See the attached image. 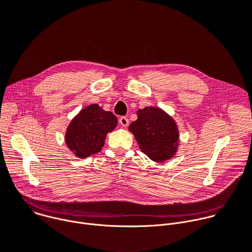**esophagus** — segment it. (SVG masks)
Masks as SVG:
<instances>
[{
	"instance_id": "obj_1",
	"label": "esophagus",
	"mask_w": 252,
	"mask_h": 252,
	"mask_svg": "<svg viewBox=\"0 0 252 252\" xmlns=\"http://www.w3.org/2000/svg\"><path fill=\"white\" fill-rule=\"evenodd\" d=\"M120 124L124 126V127H127L128 126V119L126 117H121L120 120H119Z\"/></svg>"
}]
</instances>
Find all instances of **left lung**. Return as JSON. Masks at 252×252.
<instances>
[{
  "label": "left lung",
  "instance_id": "8db88e82",
  "mask_svg": "<svg viewBox=\"0 0 252 252\" xmlns=\"http://www.w3.org/2000/svg\"><path fill=\"white\" fill-rule=\"evenodd\" d=\"M137 120L128 130L134 135L140 151L156 162L173 158L179 146L175 121L160 107L146 106L136 112Z\"/></svg>",
  "mask_w": 252,
  "mask_h": 252
}]
</instances>
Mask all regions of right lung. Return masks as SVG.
I'll list each match as a JSON object with an SVG mask.
<instances>
[{
  "label": "right lung",
  "mask_w": 252,
  "mask_h": 252,
  "mask_svg": "<svg viewBox=\"0 0 252 252\" xmlns=\"http://www.w3.org/2000/svg\"><path fill=\"white\" fill-rule=\"evenodd\" d=\"M118 119L96 103H92L70 121L64 140L68 150L79 158L97 154L104 146L106 134L113 131Z\"/></svg>",
  "instance_id": "obj_1"
}]
</instances>
